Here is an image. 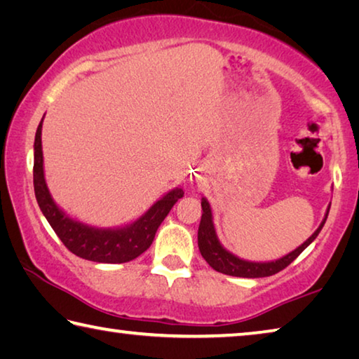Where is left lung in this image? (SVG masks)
<instances>
[{
  "label": "left lung",
  "mask_w": 359,
  "mask_h": 359,
  "mask_svg": "<svg viewBox=\"0 0 359 359\" xmlns=\"http://www.w3.org/2000/svg\"><path fill=\"white\" fill-rule=\"evenodd\" d=\"M201 208H203V217H201V223H199V229H198V247L199 252H201L203 258L208 261L209 266L212 269H215L217 272H222V274L226 276H234V277H245V278H259V277H269L274 276L277 272H280L285 269L288 264L293 263V261L299 257V255L306 250V248L312 244V242L317 239V236L320 234L321 228L327 218V214H330V208L331 204L327 205V210L325 214L323 222L320 223V226L317 231L309 238L304 244H301L297 248H294L293 252H290L285 257L278 258L276 261H266V263H255V261H247L242 259L236 255L226 250L220 241L217 238V231L214 226V217H212V209L210 204L205 198L201 199Z\"/></svg>",
  "instance_id": "8db88e82"
}]
</instances>
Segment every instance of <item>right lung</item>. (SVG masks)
Instances as JSON below:
<instances>
[{
    "instance_id": "1",
    "label": "right lung",
    "mask_w": 359,
    "mask_h": 359,
    "mask_svg": "<svg viewBox=\"0 0 359 359\" xmlns=\"http://www.w3.org/2000/svg\"><path fill=\"white\" fill-rule=\"evenodd\" d=\"M42 121L44 118L41 120L34 137L33 185L39 209L60 241L69 252L83 259L95 261V263H128L142 255L151 245L156 229L165 220L169 210L184 196V190L177 187L168 191L137 220L123 224V226L98 228L74 220L63 209L58 208L46 184L41 141Z\"/></svg>"
}]
</instances>
